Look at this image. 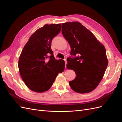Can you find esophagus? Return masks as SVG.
<instances>
[{"instance_id": "1", "label": "esophagus", "mask_w": 122, "mask_h": 122, "mask_svg": "<svg viewBox=\"0 0 122 122\" xmlns=\"http://www.w3.org/2000/svg\"><path fill=\"white\" fill-rule=\"evenodd\" d=\"M64 61H65V64H66V66H65V68H66V67H67V66H66V65H67V60H66V59H65Z\"/></svg>"}]
</instances>
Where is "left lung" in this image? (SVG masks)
<instances>
[{
  "instance_id": "1",
  "label": "left lung",
  "mask_w": 122,
  "mask_h": 122,
  "mask_svg": "<svg viewBox=\"0 0 122 122\" xmlns=\"http://www.w3.org/2000/svg\"><path fill=\"white\" fill-rule=\"evenodd\" d=\"M61 31L71 47L70 54L75 56L67 59V68L76 74L70 86L77 93H90L100 82L107 67L105 47L78 22L62 23Z\"/></svg>"
}]
</instances>
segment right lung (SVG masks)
Instances as JSON below:
<instances>
[{"label":"right lung","instance_id":"1","mask_svg":"<svg viewBox=\"0 0 122 122\" xmlns=\"http://www.w3.org/2000/svg\"><path fill=\"white\" fill-rule=\"evenodd\" d=\"M61 28V24L44 25L30 36L22 51L18 61L19 72L32 91L43 93L49 90L58 74L64 71V61L55 59L51 49V41Z\"/></svg>","mask_w":122,"mask_h":122}]
</instances>
